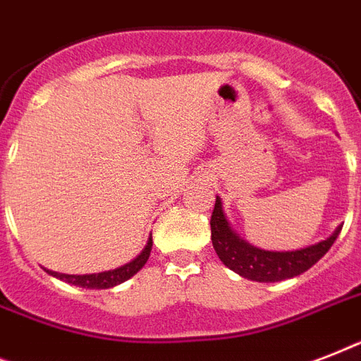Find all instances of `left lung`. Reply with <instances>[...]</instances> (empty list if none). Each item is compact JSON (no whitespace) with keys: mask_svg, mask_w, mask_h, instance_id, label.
I'll list each match as a JSON object with an SVG mask.
<instances>
[{"mask_svg":"<svg viewBox=\"0 0 361 361\" xmlns=\"http://www.w3.org/2000/svg\"><path fill=\"white\" fill-rule=\"evenodd\" d=\"M209 225H212V243L221 262L232 271L240 274L241 277L258 281V283H277V281L290 279L307 271L330 251V247L334 245V241L337 240L343 228L339 226L328 240L319 241L300 251H264L240 240L236 232L232 231L223 214L219 197L215 198Z\"/></svg>","mask_w":361,"mask_h":361,"instance_id":"obj_1","label":"left lung"}]
</instances>
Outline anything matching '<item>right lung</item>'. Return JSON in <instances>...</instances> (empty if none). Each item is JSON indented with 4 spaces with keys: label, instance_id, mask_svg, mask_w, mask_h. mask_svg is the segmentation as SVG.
Segmentation results:
<instances>
[{
    "label": "right lung",
    "instance_id": "right-lung-1",
    "mask_svg": "<svg viewBox=\"0 0 361 361\" xmlns=\"http://www.w3.org/2000/svg\"><path fill=\"white\" fill-rule=\"evenodd\" d=\"M153 240H147V245L144 247V251L133 260V262L125 264L121 268L110 269V271H101V274H92V275H67V274H58V271H48L54 277L71 283V285L82 286V288H112V286L120 285L123 281L130 279L136 271H140L142 266L147 262L149 252H152Z\"/></svg>",
    "mask_w": 361,
    "mask_h": 361
}]
</instances>
